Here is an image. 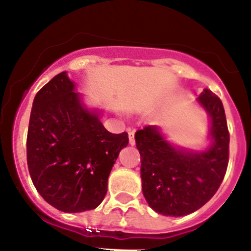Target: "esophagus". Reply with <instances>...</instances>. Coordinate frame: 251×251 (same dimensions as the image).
Instances as JSON below:
<instances>
[{"label": "esophagus", "mask_w": 251, "mask_h": 251, "mask_svg": "<svg viewBox=\"0 0 251 251\" xmlns=\"http://www.w3.org/2000/svg\"><path fill=\"white\" fill-rule=\"evenodd\" d=\"M128 143H130L131 146H135L136 141H135V133L133 132H128Z\"/></svg>", "instance_id": "34e87169"}]
</instances>
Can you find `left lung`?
<instances>
[{
    "mask_svg": "<svg viewBox=\"0 0 251 251\" xmlns=\"http://www.w3.org/2000/svg\"><path fill=\"white\" fill-rule=\"evenodd\" d=\"M198 103L210 118L211 144L201 151L166 141L158 126L135 135L141 154L142 192L149 206L165 216H184L214 197L228 165L229 133L221 100L205 88Z\"/></svg>",
    "mask_w": 251,
    "mask_h": 251,
    "instance_id": "8db88e82",
    "label": "left lung"
}]
</instances>
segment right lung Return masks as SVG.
<instances>
[{"instance_id": "obj_1", "label": "right lung", "mask_w": 251, "mask_h": 251, "mask_svg": "<svg viewBox=\"0 0 251 251\" xmlns=\"http://www.w3.org/2000/svg\"><path fill=\"white\" fill-rule=\"evenodd\" d=\"M127 143V133H110L100 123V111L85 107L65 72L35 96L26 138L27 168L35 188L55 209H96Z\"/></svg>"}]
</instances>
